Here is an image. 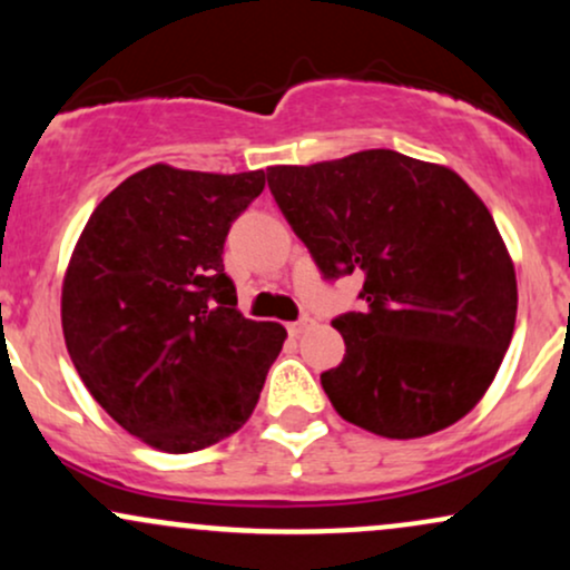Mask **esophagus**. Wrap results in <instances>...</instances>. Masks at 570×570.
<instances>
[{
  "mask_svg": "<svg viewBox=\"0 0 570 570\" xmlns=\"http://www.w3.org/2000/svg\"><path fill=\"white\" fill-rule=\"evenodd\" d=\"M311 326H313V318H307V316L297 318V322L289 324V335H292V337H299V335H303V332L311 330Z\"/></svg>",
  "mask_w": 570,
  "mask_h": 570,
  "instance_id": "esophagus-1",
  "label": "esophagus"
}]
</instances>
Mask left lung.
Returning a JSON list of instances; mask_svg holds the SVG:
<instances>
[{
	"mask_svg": "<svg viewBox=\"0 0 570 570\" xmlns=\"http://www.w3.org/2000/svg\"><path fill=\"white\" fill-rule=\"evenodd\" d=\"M267 187L324 278L364 273L367 305L332 322L345 356L322 372L337 415L417 440L472 412L517 318L514 263L480 195L394 149L271 166Z\"/></svg>",
	"mask_w": 570,
	"mask_h": 570,
	"instance_id": "8db88e82",
	"label": "left lung"
}]
</instances>
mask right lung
Wrapping results in <instances>:
<instances>
[{
    "instance_id": "obj_1",
    "label": "right lung",
    "mask_w": 570,
    "mask_h": 570,
    "mask_svg": "<svg viewBox=\"0 0 570 570\" xmlns=\"http://www.w3.org/2000/svg\"><path fill=\"white\" fill-rule=\"evenodd\" d=\"M265 171L155 163L90 214L61 289V324L85 389L163 453H195L257 407L286 330L252 322L225 273L230 225Z\"/></svg>"
}]
</instances>
